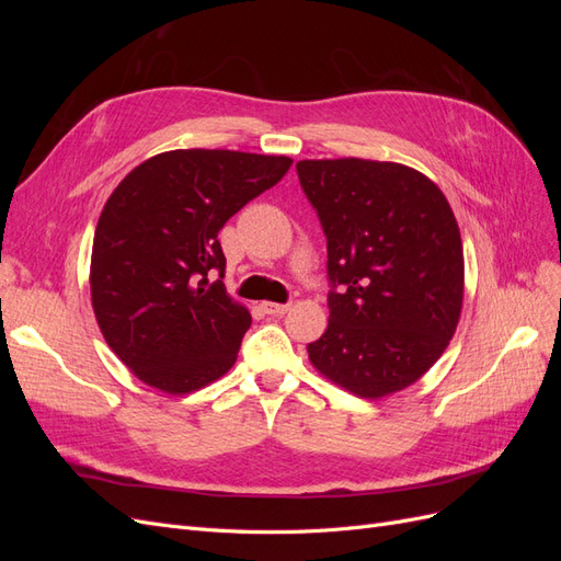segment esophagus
I'll return each mask as SVG.
<instances>
[{"label": "esophagus", "instance_id": "obj_1", "mask_svg": "<svg viewBox=\"0 0 561 561\" xmlns=\"http://www.w3.org/2000/svg\"><path fill=\"white\" fill-rule=\"evenodd\" d=\"M260 307H262V311H264L266 316H283V313L290 311V304H274V301H262Z\"/></svg>", "mask_w": 561, "mask_h": 561}]
</instances>
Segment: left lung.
I'll return each instance as SVG.
<instances>
[{
  "mask_svg": "<svg viewBox=\"0 0 561 561\" xmlns=\"http://www.w3.org/2000/svg\"><path fill=\"white\" fill-rule=\"evenodd\" d=\"M299 182L328 236V330L318 375L379 400L419 381L463 309V243L439 186L396 161L304 159Z\"/></svg>",
  "mask_w": 561,
  "mask_h": 561,
  "instance_id": "8db88e82",
  "label": "left lung"
}]
</instances>
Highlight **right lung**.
<instances>
[{"label":"right lung","mask_w":561,"mask_h":561,"mask_svg":"<svg viewBox=\"0 0 561 561\" xmlns=\"http://www.w3.org/2000/svg\"><path fill=\"white\" fill-rule=\"evenodd\" d=\"M290 165L276 154L173 149L118 182L93 236L91 301L107 346L142 383L186 396L233 367L252 318L222 280L210 283L227 268L217 233Z\"/></svg>","instance_id":"obj_1"}]
</instances>
